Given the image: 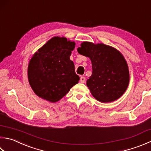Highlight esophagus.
Returning a JSON list of instances; mask_svg holds the SVG:
<instances>
[{"label":"esophagus","mask_w":151,"mask_h":151,"mask_svg":"<svg viewBox=\"0 0 151 151\" xmlns=\"http://www.w3.org/2000/svg\"><path fill=\"white\" fill-rule=\"evenodd\" d=\"M80 81H81V83H84V82H85L86 78H85L84 76H81V78H80Z\"/></svg>","instance_id":"34e87169"}]
</instances>
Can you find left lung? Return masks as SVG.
<instances>
[{
	"instance_id": "left-lung-1",
	"label": "left lung",
	"mask_w": 151,
	"mask_h": 151,
	"mask_svg": "<svg viewBox=\"0 0 151 151\" xmlns=\"http://www.w3.org/2000/svg\"><path fill=\"white\" fill-rule=\"evenodd\" d=\"M77 50L91 61L92 74L86 84L92 96L103 103L119 99L126 90L129 80L128 67L123 55L111 46L89 42L82 43Z\"/></svg>"
}]
</instances>
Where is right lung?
<instances>
[{
  "label": "right lung",
  "mask_w": 151,
  "mask_h": 151,
  "mask_svg": "<svg viewBox=\"0 0 151 151\" xmlns=\"http://www.w3.org/2000/svg\"><path fill=\"white\" fill-rule=\"evenodd\" d=\"M75 46V42L65 38L55 37L32 56L28 67V78L38 96L54 103L78 83L80 78L70 60Z\"/></svg>",
  "instance_id": "obj_1"
}]
</instances>
